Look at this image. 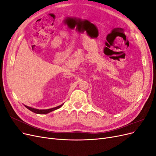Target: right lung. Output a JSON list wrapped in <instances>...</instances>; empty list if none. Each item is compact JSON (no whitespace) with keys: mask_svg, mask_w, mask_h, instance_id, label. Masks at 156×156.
<instances>
[{"mask_svg":"<svg viewBox=\"0 0 156 156\" xmlns=\"http://www.w3.org/2000/svg\"><path fill=\"white\" fill-rule=\"evenodd\" d=\"M62 105H59L58 107H54V108H49V109H44V110H39V109H36V108H32V107H28L27 105H25V106L28 108V109H29L30 111H31L33 112L37 113V114H47V113H49V112H50L51 111L57 109V108H59L60 107H61L62 106Z\"/></svg>","mask_w":156,"mask_h":156,"instance_id":"right-lung-1","label":"right lung"}]
</instances>
